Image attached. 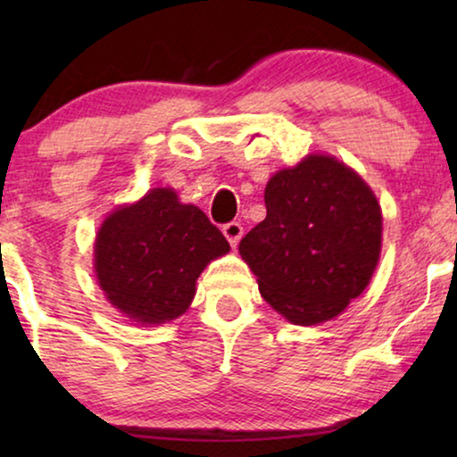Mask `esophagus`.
Wrapping results in <instances>:
<instances>
[{"mask_svg":"<svg viewBox=\"0 0 457 457\" xmlns=\"http://www.w3.org/2000/svg\"><path fill=\"white\" fill-rule=\"evenodd\" d=\"M222 233L228 239L230 245L237 247V243H239L241 237H243V227L239 222H228V224H224V227H222Z\"/></svg>","mask_w":457,"mask_h":457,"instance_id":"obj_1","label":"esophagus"}]
</instances>
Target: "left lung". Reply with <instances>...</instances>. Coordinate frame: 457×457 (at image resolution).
Here are the masks:
<instances>
[{
    "label": "left lung",
    "instance_id": "1",
    "mask_svg": "<svg viewBox=\"0 0 457 457\" xmlns=\"http://www.w3.org/2000/svg\"><path fill=\"white\" fill-rule=\"evenodd\" d=\"M266 218L239 243L262 297L302 327L339 316L370 283L383 216L370 187L330 155L278 170L264 191Z\"/></svg>",
    "mask_w": 457,
    "mask_h": 457
}]
</instances>
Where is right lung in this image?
<instances>
[{"instance_id": "right-lung-1", "label": "right lung", "mask_w": 457, "mask_h": 457, "mask_svg": "<svg viewBox=\"0 0 457 457\" xmlns=\"http://www.w3.org/2000/svg\"><path fill=\"white\" fill-rule=\"evenodd\" d=\"M228 249L197 205L180 204L172 189H152L104 220L96 239L97 283L133 322L162 324L185 314L199 274Z\"/></svg>"}]
</instances>
